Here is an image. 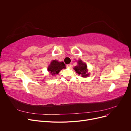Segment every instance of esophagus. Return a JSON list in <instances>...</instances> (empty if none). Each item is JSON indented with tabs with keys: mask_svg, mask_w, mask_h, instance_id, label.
<instances>
[{
	"mask_svg": "<svg viewBox=\"0 0 131 131\" xmlns=\"http://www.w3.org/2000/svg\"><path fill=\"white\" fill-rule=\"evenodd\" d=\"M67 66L68 67H69V68H71V67H72V65L71 64H68V65H67Z\"/></svg>",
	"mask_w": 131,
	"mask_h": 131,
	"instance_id": "esophagus-1",
	"label": "esophagus"
}]
</instances>
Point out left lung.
Masks as SVG:
<instances>
[{
  "label": "left lung",
  "instance_id": "obj_1",
  "mask_svg": "<svg viewBox=\"0 0 131 131\" xmlns=\"http://www.w3.org/2000/svg\"><path fill=\"white\" fill-rule=\"evenodd\" d=\"M78 65L75 66L74 70L78 74L81 75L82 77L86 78L89 77V73H88V70L87 68V65L85 63H83L81 60L78 61Z\"/></svg>",
  "mask_w": 131,
  "mask_h": 131
}]
</instances>
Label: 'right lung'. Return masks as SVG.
<instances>
[{
    "mask_svg": "<svg viewBox=\"0 0 131 131\" xmlns=\"http://www.w3.org/2000/svg\"><path fill=\"white\" fill-rule=\"evenodd\" d=\"M65 68L66 66L63 61L59 62L57 60H53L48 66V71L50 75L54 76V75L58 74L62 69Z\"/></svg>",
    "mask_w": 131,
    "mask_h": 131,
    "instance_id": "1",
    "label": "right lung"
}]
</instances>
